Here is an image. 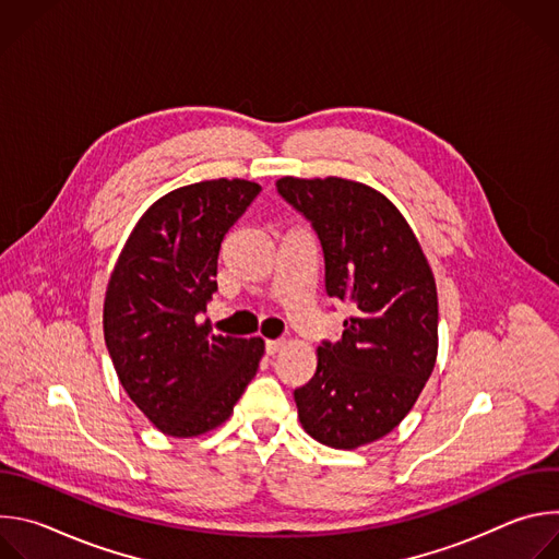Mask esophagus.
<instances>
[{
  "label": "esophagus",
  "mask_w": 559,
  "mask_h": 559,
  "mask_svg": "<svg viewBox=\"0 0 559 559\" xmlns=\"http://www.w3.org/2000/svg\"><path fill=\"white\" fill-rule=\"evenodd\" d=\"M283 345H285V341H265V352H267L270 356H274Z\"/></svg>",
  "instance_id": "1"
}]
</instances>
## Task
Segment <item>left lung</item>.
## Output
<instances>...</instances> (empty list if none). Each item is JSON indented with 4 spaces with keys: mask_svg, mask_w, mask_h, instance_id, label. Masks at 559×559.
Segmentation results:
<instances>
[{
    "mask_svg": "<svg viewBox=\"0 0 559 559\" xmlns=\"http://www.w3.org/2000/svg\"><path fill=\"white\" fill-rule=\"evenodd\" d=\"M318 234L325 289L354 316L318 347L313 378L294 391L302 429L334 449L369 444L403 423L438 356L431 267L395 205L369 186L328 177L276 181Z\"/></svg>",
    "mask_w": 559,
    "mask_h": 559,
    "instance_id": "left-lung-1",
    "label": "left lung"
}]
</instances>
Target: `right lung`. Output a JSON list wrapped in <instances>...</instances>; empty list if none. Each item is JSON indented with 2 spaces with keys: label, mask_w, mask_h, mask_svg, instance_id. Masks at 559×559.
I'll list each match as a JSON object with an SVG mask.
<instances>
[{
  "label": "right lung",
  "mask_w": 559,
  "mask_h": 559,
  "mask_svg": "<svg viewBox=\"0 0 559 559\" xmlns=\"http://www.w3.org/2000/svg\"><path fill=\"white\" fill-rule=\"evenodd\" d=\"M259 192L246 179H216L162 197L110 274L106 347L130 401L168 436L216 429L257 376L263 338L214 336L201 313L216 292L223 236Z\"/></svg>",
  "instance_id": "right-lung-1"
}]
</instances>
